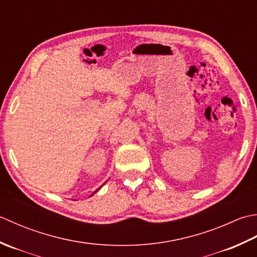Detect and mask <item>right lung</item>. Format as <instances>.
Returning a JSON list of instances; mask_svg holds the SVG:
<instances>
[{
    "mask_svg": "<svg viewBox=\"0 0 257 257\" xmlns=\"http://www.w3.org/2000/svg\"><path fill=\"white\" fill-rule=\"evenodd\" d=\"M99 188H101V187H98V188H97V190H96V191H95V192H94V193H96V192H97V191H98V190H99ZM94 193H93V194H94ZM93 194H92V195H93ZM92 195H91V196H92Z\"/></svg>",
    "mask_w": 257,
    "mask_h": 257,
    "instance_id": "right-lung-1",
    "label": "right lung"
}]
</instances>
